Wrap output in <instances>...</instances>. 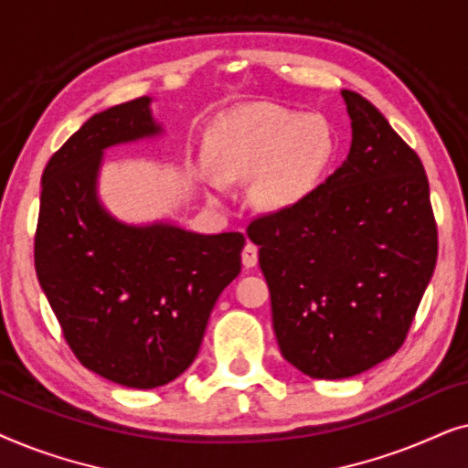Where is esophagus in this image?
I'll return each instance as SVG.
<instances>
[{
  "instance_id": "34e87169",
  "label": "esophagus",
  "mask_w": 468,
  "mask_h": 468,
  "mask_svg": "<svg viewBox=\"0 0 468 468\" xmlns=\"http://www.w3.org/2000/svg\"><path fill=\"white\" fill-rule=\"evenodd\" d=\"M242 264L247 268L258 266V247H255L253 242H247L245 249H242Z\"/></svg>"
}]
</instances>
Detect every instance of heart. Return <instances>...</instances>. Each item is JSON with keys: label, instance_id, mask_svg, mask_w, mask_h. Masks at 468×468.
<instances>
[{"label": "heart", "instance_id": "1", "mask_svg": "<svg viewBox=\"0 0 468 468\" xmlns=\"http://www.w3.org/2000/svg\"><path fill=\"white\" fill-rule=\"evenodd\" d=\"M210 164L221 181H251V202L264 213H285L306 200L335 159V133L317 114L281 106L240 108L215 127ZM219 191V183L208 181Z\"/></svg>", "mask_w": 468, "mask_h": 468}]
</instances>
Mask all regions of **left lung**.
Segmentation results:
<instances>
[{
	"label": "left lung",
	"mask_w": 468,
	"mask_h": 468,
	"mask_svg": "<svg viewBox=\"0 0 468 468\" xmlns=\"http://www.w3.org/2000/svg\"><path fill=\"white\" fill-rule=\"evenodd\" d=\"M341 95L351 119L341 168L247 228L281 354L313 379H347L399 351L439 247L420 157L367 98Z\"/></svg>",
	"instance_id": "1"
}]
</instances>
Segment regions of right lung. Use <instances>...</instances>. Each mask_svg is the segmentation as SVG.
<instances>
[{
  "label": "right lung",
  "instance_id": "right-lung-1",
  "mask_svg": "<svg viewBox=\"0 0 468 468\" xmlns=\"http://www.w3.org/2000/svg\"><path fill=\"white\" fill-rule=\"evenodd\" d=\"M151 101L93 114L50 157L34 245L37 281L69 349L95 375L136 389L165 386L191 367L245 247L240 232L133 226L101 204L104 151L164 133Z\"/></svg>",
  "mask_w": 468,
  "mask_h": 468
}]
</instances>
